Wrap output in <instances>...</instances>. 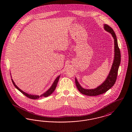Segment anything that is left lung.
Wrapping results in <instances>:
<instances>
[{"label":"left lung","instance_id":"obj_1","mask_svg":"<svg viewBox=\"0 0 132 132\" xmlns=\"http://www.w3.org/2000/svg\"><path fill=\"white\" fill-rule=\"evenodd\" d=\"M104 28L105 30L108 31L112 35L114 39V59L111 69L106 80L97 88L91 89L83 88L79 84L76 78V85L79 91L82 94L88 96H96L106 93L107 90L113 87L117 79L118 69L121 62V53L118 45L117 39L115 32L109 26L105 24L104 25Z\"/></svg>","mask_w":132,"mask_h":132}]
</instances>
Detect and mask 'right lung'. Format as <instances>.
<instances>
[{
    "instance_id": "add662e5",
    "label": "right lung",
    "mask_w": 132,
    "mask_h": 132,
    "mask_svg": "<svg viewBox=\"0 0 132 132\" xmlns=\"http://www.w3.org/2000/svg\"><path fill=\"white\" fill-rule=\"evenodd\" d=\"M60 77V76H59L56 79H55V80L54 81V82L53 83V84H52V86L51 87V88H50L47 92H46L45 93H44L43 94H42V95H41L40 96L36 95H31V94H27V93H26L25 92H24L23 90H22L21 89H20L15 84V83H14V81H13L12 79V81L13 84L14 86H15V87L17 89H18L21 93H22L23 94H24V95H25V96H26L27 97H28V98H30L32 99V100H36V99L39 98V97H47V96L50 95V94H51L54 91V90L55 89L56 87L57 82H58V80H59V79Z\"/></svg>"
}]
</instances>
